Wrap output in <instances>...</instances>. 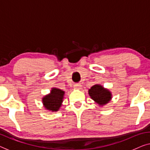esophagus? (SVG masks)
I'll return each instance as SVG.
<instances>
[{"label":"esophagus","instance_id":"34e87169","mask_svg":"<svg viewBox=\"0 0 150 150\" xmlns=\"http://www.w3.org/2000/svg\"><path fill=\"white\" fill-rule=\"evenodd\" d=\"M74 88L75 89H80V88H81V84L79 83L75 84L74 86Z\"/></svg>","mask_w":150,"mask_h":150}]
</instances>
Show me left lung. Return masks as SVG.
Returning <instances> with one entry per match:
<instances>
[{"mask_svg":"<svg viewBox=\"0 0 150 150\" xmlns=\"http://www.w3.org/2000/svg\"><path fill=\"white\" fill-rule=\"evenodd\" d=\"M88 94L93 100L99 105L108 103L112 98L111 93L108 89L103 88L99 84H95L88 90Z\"/></svg>","mask_w":150,"mask_h":150,"instance_id":"obj_1","label":"left lung"}]
</instances>
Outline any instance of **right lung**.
I'll return each mask as SVG.
<instances>
[{
	"instance_id": "right-lung-1",
	"label": "right lung",
	"mask_w": 150,
	"mask_h": 150,
	"mask_svg": "<svg viewBox=\"0 0 150 150\" xmlns=\"http://www.w3.org/2000/svg\"><path fill=\"white\" fill-rule=\"evenodd\" d=\"M64 91L57 88H53L49 95L42 99L45 108L50 111H58L64 99Z\"/></svg>"
}]
</instances>
